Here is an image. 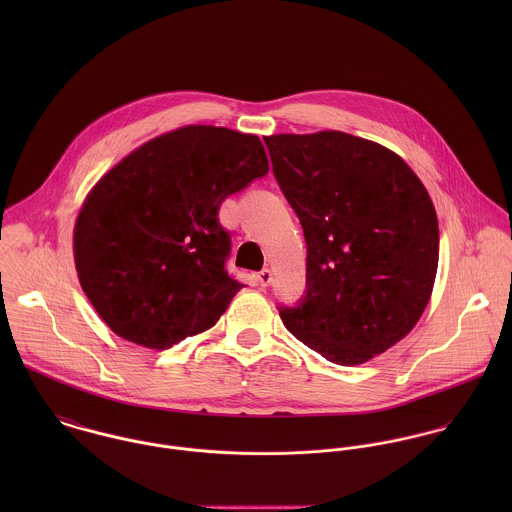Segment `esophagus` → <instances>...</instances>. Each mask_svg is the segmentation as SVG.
I'll return each instance as SVG.
<instances>
[{"label": "esophagus", "mask_w": 512, "mask_h": 512, "mask_svg": "<svg viewBox=\"0 0 512 512\" xmlns=\"http://www.w3.org/2000/svg\"><path fill=\"white\" fill-rule=\"evenodd\" d=\"M270 282H272V270H262L260 274H258V286L260 288H268L270 286Z\"/></svg>", "instance_id": "obj_1"}]
</instances>
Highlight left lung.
Masks as SVG:
<instances>
[{"label": "left lung", "mask_w": 512, "mask_h": 512, "mask_svg": "<svg viewBox=\"0 0 512 512\" xmlns=\"http://www.w3.org/2000/svg\"><path fill=\"white\" fill-rule=\"evenodd\" d=\"M307 242V293L286 329L335 365L402 341L432 297L439 226L428 189L392 149L337 130L264 138Z\"/></svg>", "instance_id": "1"}]
</instances>
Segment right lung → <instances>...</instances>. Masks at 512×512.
Returning <instances> with one entry per match:
<instances>
[{"instance_id": "add662e5", "label": "right lung", "mask_w": 512, "mask_h": 512, "mask_svg": "<svg viewBox=\"0 0 512 512\" xmlns=\"http://www.w3.org/2000/svg\"><path fill=\"white\" fill-rule=\"evenodd\" d=\"M270 169L254 134L183 126L136 147L74 222L78 282L102 321L147 349L211 329L242 284L224 270L220 203Z\"/></svg>"}]
</instances>
